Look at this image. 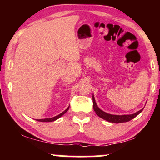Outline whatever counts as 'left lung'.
Returning a JSON list of instances; mask_svg holds the SVG:
<instances>
[{
  "label": "left lung",
  "mask_w": 160,
  "mask_h": 160,
  "mask_svg": "<svg viewBox=\"0 0 160 160\" xmlns=\"http://www.w3.org/2000/svg\"><path fill=\"white\" fill-rule=\"evenodd\" d=\"M92 102H93V109H94L95 113H96L99 117H101V118L104 119V120H107L110 122H114V123H120V122H128V121H130L131 120H132L133 118H135V117H137V116L143 111V109H141L139 111L136 112V113H132V114H127V115L110 114V113H106V112L102 111V110L98 107L96 102H95L94 95H92Z\"/></svg>",
  "instance_id": "1"
}]
</instances>
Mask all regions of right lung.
<instances>
[{
    "instance_id": "obj_1",
    "label": "right lung",
    "mask_w": 160,
    "mask_h": 160,
    "mask_svg": "<svg viewBox=\"0 0 160 160\" xmlns=\"http://www.w3.org/2000/svg\"><path fill=\"white\" fill-rule=\"evenodd\" d=\"M68 109H69V107L67 109L65 110V111H64L63 112H62V113H60V114L57 115V116H56V117H52V118L40 119V120H38V121H40V122H52V121H55V120H58V119L59 118V117H61L62 115H64V114H65V113H66V112H67L68 111Z\"/></svg>"
}]
</instances>
